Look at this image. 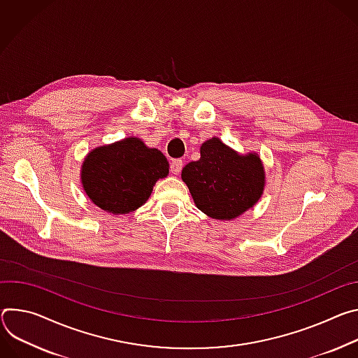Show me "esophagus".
<instances>
[{
  "instance_id": "34e87169",
  "label": "esophagus",
  "mask_w": 358,
  "mask_h": 358,
  "mask_svg": "<svg viewBox=\"0 0 358 358\" xmlns=\"http://www.w3.org/2000/svg\"><path fill=\"white\" fill-rule=\"evenodd\" d=\"M182 166H183V162L180 161V159H173V161L171 162V172L173 175H179L182 171Z\"/></svg>"
}]
</instances>
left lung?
Wrapping results in <instances>:
<instances>
[{
	"label": "left lung",
	"instance_id": "left-lung-1",
	"mask_svg": "<svg viewBox=\"0 0 358 358\" xmlns=\"http://www.w3.org/2000/svg\"><path fill=\"white\" fill-rule=\"evenodd\" d=\"M193 202L205 215L231 220L253 208L264 189V168L257 153L241 155L219 138L202 143L201 159L182 169Z\"/></svg>",
	"mask_w": 358,
	"mask_h": 358
}]
</instances>
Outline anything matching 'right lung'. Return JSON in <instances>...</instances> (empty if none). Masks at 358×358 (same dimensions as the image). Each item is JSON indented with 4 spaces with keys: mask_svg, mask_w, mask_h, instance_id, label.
Masks as SVG:
<instances>
[{
    "mask_svg": "<svg viewBox=\"0 0 358 358\" xmlns=\"http://www.w3.org/2000/svg\"><path fill=\"white\" fill-rule=\"evenodd\" d=\"M168 173L165 155L131 136L91 150L83 164L81 182L98 208L128 215L149 199L156 180Z\"/></svg>",
    "mask_w": 358,
    "mask_h": 358,
    "instance_id": "obj_1",
    "label": "right lung"
}]
</instances>
